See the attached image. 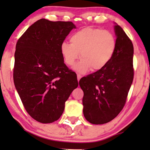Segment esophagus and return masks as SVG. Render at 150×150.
Wrapping results in <instances>:
<instances>
[{"instance_id": "esophagus-1", "label": "esophagus", "mask_w": 150, "mask_h": 150, "mask_svg": "<svg viewBox=\"0 0 150 150\" xmlns=\"http://www.w3.org/2000/svg\"><path fill=\"white\" fill-rule=\"evenodd\" d=\"M77 80H78V82H79V81H80V80L81 79V77H82V76H81L80 75H79V74H77Z\"/></svg>"}]
</instances>
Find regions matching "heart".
<instances>
[{"mask_svg":"<svg viewBox=\"0 0 150 150\" xmlns=\"http://www.w3.org/2000/svg\"><path fill=\"white\" fill-rule=\"evenodd\" d=\"M70 44H61V52L65 63L75 65L80 57L82 60L74 69L84 74L92 68L94 71L103 70L113 57L116 49V39L111 32L101 29L87 27L75 32L70 38Z\"/></svg>","mask_w":150,"mask_h":150,"instance_id":"heart-1","label":"heart"}]
</instances>
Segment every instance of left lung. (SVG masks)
<instances>
[{
    "instance_id": "1",
    "label": "left lung",
    "mask_w": 150,
    "mask_h": 150,
    "mask_svg": "<svg viewBox=\"0 0 150 150\" xmlns=\"http://www.w3.org/2000/svg\"><path fill=\"white\" fill-rule=\"evenodd\" d=\"M114 24L116 49L112 60L103 70L79 82L84 92V116L92 124H104L118 116L133 80V45L123 29Z\"/></svg>"
}]
</instances>
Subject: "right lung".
<instances>
[{"label":"right lung","mask_w":150,"mask_h":150,"mask_svg":"<svg viewBox=\"0 0 150 150\" xmlns=\"http://www.w3.org/2000/svg\"><path fill=\"white\" fill-rule=\"evenodd\" d=\"M72 22L41 19L18 39L15 53L14 84L26 111L42 123L57 120L78 82L64 63L61 46Z\"/></svg>","instance_id":"1"}]
</instances>
